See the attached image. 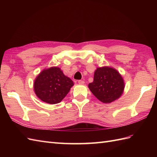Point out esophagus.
I'll use <instances>...</instances> for the list:
<instances>
[{"label": "esophagus", "instance_id": "esophagus-1", "mask_svg": "<svg viewBox=\"0 0 157 157\" xmlns=\"http://www.w3.org/2000/svg\"><path fill=\"white\" fill-rule=\"evenodd\" d=\"M78 84H80V85H82V84H84V82L83 81V80H79L78 81Z\"/></svg>", "mask_w": 157, "mask_h": 157}]
</instances>
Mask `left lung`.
I'll return each mask as SVG.
<instances>
[{
  "label": "left lung",
  "mask_w": 157,
  "mask_h": 157,
  "mask_svg": "<svg viewBox=\"0 0 157 157\" xmlns=\"http://www.w3.org/2000/svg\"><path fill=\"white\" fill-rule=\"evenodd\" d=\"M90 90L103 103H111L123 94L125 83L119 72L111 67L96 68L94 81L88 84Z\"/></svg>",
  "instance_id": "8db88e82"
}]
</instances>
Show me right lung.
Segmentation results:
<instances>
[{"label": "right lung", "instance_id": "add662e5", "mask_svg": "<svg viewBox=\"0 0 157 157\" xmlns=\"http://www.w3.org/2000/svg\"><path fill=\"white\" fill-rule=\"evenodd\" d=\"M74 85L61 68L52 67L44 69L36 77L34 82L36 95L42 101L55 105L61 102Z\"/></svg>", "mask_w": 157, "mask_h": 157}]
</instances>
